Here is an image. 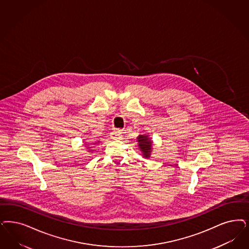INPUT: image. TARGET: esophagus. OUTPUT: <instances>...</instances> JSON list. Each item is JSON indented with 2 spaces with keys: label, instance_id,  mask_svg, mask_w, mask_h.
<instances>
[{
  "label": "esophagus",
  "instance_id": "34e87169",
  "mask_svg": "<svg viewBox=\"0 0 249 249\" xmlns=\"http://www.w3.org/2000/svg\"><path fill=\"white\" fill-rule=\"evenodd\" d=\"M121 136H122L121 131L119 130V129H114L111 133H110V138H111L112 140H119V139L121 138Z\"/></svg>",
  "mask_w": 249,
  "mask_h": 249
}]
</instances>
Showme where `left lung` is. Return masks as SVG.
I'll return each instance as SVG.
<instances>
[{"mask_svg": "<svg viewBox=\"0 0 249 249\" xmlns=\"http://www.w3.org/2000/svg\"><path fill=\"white\" fill-rule=\"evenodd\" d=\"M138 142L142 155L145 158H148L152 150V141H150V139L146 135H140L138 137Z\"/></svg>", "mask_w": 249, "mask_h": 249, "instance_id": "obj_1", "label": "left lung"}]
</instances>
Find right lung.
<instances>
[{"label": "right lung", "instance_id": "add662e5", "mask_svg": "<svg viewBox=\"0 0 249 249\" xmlns=\"http://www.w3.org/2000/svg\"><path fill=\"white\" fill-rule=\"evenodd\" d=\"M91 144H94V143H91Z\"/></svg>", "mask_w": 249, "mask_h": 249}]
</instances>
